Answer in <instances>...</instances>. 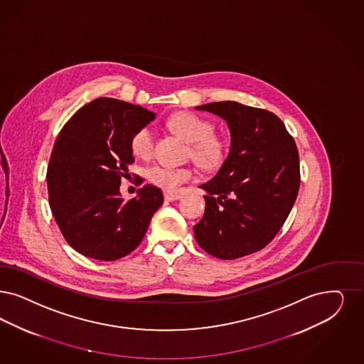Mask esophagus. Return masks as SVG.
Returning a JSON list of instances; mask_svg holds the SVG:
<instances>
[{"mask_svg":"<svg viewBox=\"0 0 364 364\" xmlns=\"http://www.w3.org/2000/svg\"><path fill=\"white\" fill-rule=\"evenodd\" d=\"M164 201L167 202H173L176 201V200H179L182 196L181 194H178V193H170V191H164Z\"/></svg>","mask_w":364,"mask_h":364,"instance_id":"obj_1","label":"esophagus"}]
</instances>
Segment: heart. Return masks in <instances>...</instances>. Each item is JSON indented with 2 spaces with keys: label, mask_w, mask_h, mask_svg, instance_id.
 <instances>
[{
  "label": "heart",
  "mask_w": 364,
  "mask_h": 364,
  "mask_svg": "<svg viewBox=\"0 0 364 364\" xmlns=\"http://www.w3.org/2000/svg\"><path fill=\"white\" fill-rule=\"evenodd\" d=\"M168 127L190 143L188 156L203 170H217L227 161L228 141L224 136L215 134L213 122L190 112H179L168 120ZM131 149L136 156H151L154 151V131L149 127L139 128L131 139ZM193 176L194 171L188 167L154 164L147 168L149 182L168 191H174L191 181Z\"/></svg>",
  "instance_id": "obj_1"
}]
</instances>
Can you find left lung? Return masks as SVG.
<instances>
[{
	"label": "left lung",
	"instance_id": "left-lung-1",
	"mask_svg": "<svg viewBox=\"0 0 364 364\" xmlns=\"http://www.w3.org/2000/svg\"><path fill=\"white\" fill-rule=\"evenodd\" d=\"M223 117L230 131L225 163L209 182L205 215L194 225L208 254L229 260L251 255L282 228L299 188V156L282 120L266 109L221 101L197 107Z\"/></svg>",
	"mask_w": 364,
	"mask_h": 364
}]
</instances>
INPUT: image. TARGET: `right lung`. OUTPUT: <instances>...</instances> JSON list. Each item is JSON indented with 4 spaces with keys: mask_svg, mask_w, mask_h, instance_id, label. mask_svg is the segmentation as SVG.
Listing matches in <instances>:
<instances>
[{
    "mask_svg": "<svg viewBox=\"0 0 364 364\" xmlns=\"http://www.w3.org/2000/svg\"><path fill=\"white\" fill-rule=\"evenodd\" d=\"M155 113L116 98L83 105L56 137L47 170L48 200L66 242L82 255L117 260L143 240L163 203L162 190L144 185L124 201L122 178L134 162L131 139Z\"/></svg>",
    "mask_w": 364,
    "mask_h": 364,
    "instance_id": "right-lung-1",
    "label": "right lung"
}]
</instances>
